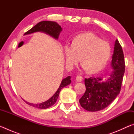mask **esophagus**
I'll return each instance as SVG.
<instances>
[{"label":"esophagus","mask_w":134,"mask_h":134,"mask_svg":"<svg viewBox=\"0 0 134 134\" xmlns=\"http://www.w3.org/2000/svg\"><path fill=\"white\" fill-rule=\"evenodd\" d=\"M76 80L77 81H79V82H80V81H82L83 80V77L81 75H77L76 77Z\"/></svg>","instance_id":"esophagus-1"}]
</instances>
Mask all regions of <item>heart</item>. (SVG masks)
<instances>
[{"mask_svg": "<svg viewBox=\"0 0 134 134\" xmlns=\"http://www.w3.org/2000/svg\"><path fill=\"white\" fill-rule=\"evenodd\" d=\"M66 64L72 67L81 58L82 67L91 73L101 71L107 64L111 54L109 42L101 40L92 32L77 35L71 42V46L64 48Z\"/></svg>", "mask_w": 134, "mask_h": 134, "instance_id": "obj_1", "label": "heart"}]
</instances>
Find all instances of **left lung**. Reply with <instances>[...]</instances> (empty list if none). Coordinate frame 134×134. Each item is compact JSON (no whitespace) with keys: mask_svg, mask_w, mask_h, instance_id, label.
<instances>
[{"mask_svg":"<svg viewBox=\"0 0 134 134\" xmlns=\"http://www.w3.org/2000/svg\"><path fill=\"white\" fill-rule=\"evenodd\" d=\"M111 65L113 71L108 79L94 77L85 79L86 92L79 100L85 110L96 112L103 109L121 91L125 64L123 50L118 40L115 41Z\"/></svg>","mask_w":134,"mask_h":134,"instance_id":"1","label":"left lung"}]
</instances>
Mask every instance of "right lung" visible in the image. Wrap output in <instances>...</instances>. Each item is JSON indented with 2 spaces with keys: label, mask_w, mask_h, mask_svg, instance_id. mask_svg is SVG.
<instances>
[{
  "label": "right lung",
  "mask_w": 134,
  "mask_h": 134,
  "mask_svg": "<svg viewBox=\"0 0 134 134\" xmlns=\"http://www.w3.org/2000/svg\"><path fill=\"white\" fill-rule=\"evenodd\" d=\"M62 31V28H61V26L59 25L58 24H57L55 22L41 21L39 22V23H38L35 26L32 27V28L31 29H29V31L26 32L24 34V35L30 34L35 32L42 31L47 34L51 35V37H54V38H55V39H58L59 34H60V33ZM70 79H71V77L68 76L66 78L63 79L62 83H61L60 87H59L57 90V91L55 93V94H54L50 99H49L48 100L39 104H33L27 102L26 101L25 102L27 104H28L29 105L38 109H47L51 107V106L54 105L56 102L61 90H62L63 87H64L65 86L70 85V83H71V80H70Z\"/></svg>",
  "instance_id": "right-lung-1"
}]
</instances>
